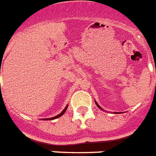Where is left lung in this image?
<instances>
[{
    "label": "left lung",
    "mask_w": 156,
    "mask_h": 156,
    "mask_svg": "<svg viewBox=\"0 0 156 156\" xmlns=\"http://www.w3.org/2000/svg\"><path fill=\"white\" fill-rule=\"evenodd\" d=\"M94 102H95V104H96V105H97V106H98V108L100 109V110H102V107H101V106H99V105H98V103H97V102H96V101H94ZM114 114H115V113H116V112H114Z\"/></svg>",
    "instance_id": "left-lung-1"
}]
</instances>
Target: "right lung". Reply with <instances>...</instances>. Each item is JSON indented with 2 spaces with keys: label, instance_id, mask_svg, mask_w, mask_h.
Instances as JSON below:
<instances>
[{
  "label": "right lung",
  "instance_id": "obj_1",
  "mask_svg": "<svg viewBox=\"0 0 156 156\" xmlns=\"http://www.w3.org/2000/svg\"><path fill=\"white\" fill-rule=\"evenodd\" d=\"M67 108H68V105L66 106H65V108L63 110H62V113H60L59 114H58V115H57V116H55V117H53V118H46V119H43V120H54V119H56V118H60V117L61 116H62V115H63L64 114H65V111H66V110H67Z\"/></svg>",
  "mask_w": 156,
  "mask_h": 156
}]
</instances>
